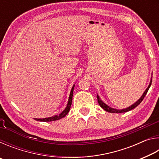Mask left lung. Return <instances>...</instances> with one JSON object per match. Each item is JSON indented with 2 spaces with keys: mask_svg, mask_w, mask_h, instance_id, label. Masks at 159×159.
Returning a JSON list of instances; mask_svg holds the SVG:
<instances>
[{
  "mask_svg": "<svg viewBox=\"0 0 159 159\" xmlns=\"http://www.w3.org/2000/svg\"><path fill=\"white\" fill-rule=\"evenodd\" d=\"M152 79H151V82L149 83V86H148V88H147V90H145V92L143 93V95H142V97L140 98V99H139V100H138V102H136L135 103H134V104H133V105L128 107V108L126 109H113L111 108V107H109V106H107V104H105L103 102H102L100 99H99V97L98 95H97V99H98V103L99 104V106H100L102 109L105 110L106 111H108V112H110V113H123V112H127V111H130V110L133 109L134 108H135L136 107H138L139 104L141 103L142 101L143 100V99L144 98V97L146 96L147 93L148 92V90H149V88L151 85H152Z\"/></svg>",
  "mask_w": 159,
  "mask_h": 159,
  "instance_id": "1",
  "label": "left lung"
}]
</instances>
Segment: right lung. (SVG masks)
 <instances>
[{
	"mask_svg": "<svg viewBox=\"0 0 159 159\" xmlns=\"http://www.w3.org/2000/svg\"><path fill=\"white\" fill-rule=\"evenodd\" d=\"M74 85L72 87L71 93H70V95L69 98V101H68V104H67L66 107L65 109L61 113L60 115L57 116H54L52 117H49V118H34L36 120H39V121H44V122H48V121H53V120H57L60 119V118H64L65 116L68 114L70 108H71V105L72 103V98H73V92H74Z\"/></svg>",
	"mask_w": 159,
	"mask_h": 159,
	"instance_id": "add662e5",
	"label": "right lung"
}]
</instances>
